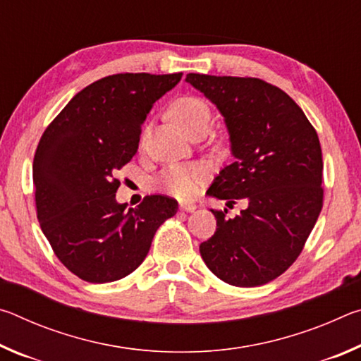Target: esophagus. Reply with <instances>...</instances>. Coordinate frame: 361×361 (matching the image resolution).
I'll return each mask as SVG.
<instances>
[{
  "label": "esophagus",
  "instance_id": "obj_1",
  "mask_svg": "<svg viewBox=\"0 0 361 361\" xmlns=\"http://www.w3.org/2000/svg\"><path fill=\"white\" fill-rule=\"evenodd\" d=\"M180 210L191 213L195 210V205L192 202H180Z\"/></svg>",
  "mask_w": 361,
  "mask_h": 361
}]
</instances>
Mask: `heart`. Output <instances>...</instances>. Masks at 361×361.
<instances>
[{
	"instance_id": "b5f03b06",
	"label": "heart",
	"mask_w": 361,
	"mask_h": 361,
	"mask_svg": "<svg viewBox=\"0 0 361 361\" xmlns=\"http://www.w3.org/2000/svg\"><path fill=\"white\" fill-rule=\"evenodd\" d=\"M175 119L180 122L183 129L192 135L199 129H209L212 121L210 106L197 97H183L176 100L172 108ZM146 138V130L142 135V142ZM209 176V169L202 164H176L169 166L152 180V188L156 191L166 192L180 199H188L195 194L197 188Z\"/></svg>"
}]
</instances>
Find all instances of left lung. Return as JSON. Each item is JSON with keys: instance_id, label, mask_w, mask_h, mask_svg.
I'll list each match as a JSON object with an SVG mask.
<instances>
[{"instance_id": "8db88e82", "label": "left lung", "mask_w": 361, "mask_h": 361, "mask_svg": "<svg viewBox=\"0 0 361 361\" xmlns=\"http://www.w3.org/2000/svg\"><path fill=\"white\" fill-rule=\"evenodd\" d=\"M186 81L224 116L235 157L207 194L248 202L235 218L212 210L216 231L200 255L226 283L264 285L296 261L322 212L319 135L296 102L262 79L189 73Z\"/></svg>"}]
</instances>
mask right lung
I'll return each instance as SVG.
<instances>
[{
	"label": "right lung",
	"instance_id": "right-lung-1",
	"mask_svg": "<svg viewBox=\"0 0 361 361\" xmlns=\"http://www.w3.org/2000/svg\"><path fill=\"white\" fill-rule=\"evenodd\" d=\"M183 73H119L89 84L42 133L33 159L36 215L60 262L90 283L114 282L142 264L152 237L178 204L146 195L116 202V178L138 149L152 103Z\"/></svg>",
	"mask_w": 361,
	"mask_h": 361
}]
</instances>
